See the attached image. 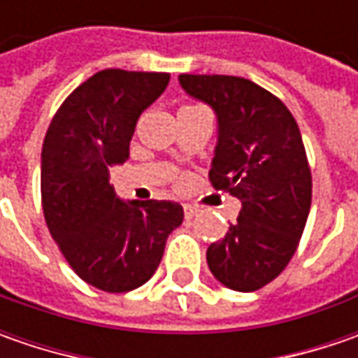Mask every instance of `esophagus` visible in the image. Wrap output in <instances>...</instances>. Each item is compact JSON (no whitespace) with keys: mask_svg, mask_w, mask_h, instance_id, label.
I'll return each instance as SVG.
<instances>
[{"mask_svg":"<svg viewBox=\"0 0 358 358\" xmlns=\"http://www.w3.org/2000/svg\"><path fill=\"white\" fill-rule=\"evenodd\" d=\"M183 211H185V219H193L195 215L199 213V209H197V207H193V205H185V207H183Z\"/></svg>","mask_w":358,"mask_h":358,"instance_id":"obj_1","label":"esophagus"}]
</instances>
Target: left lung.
<instances>
[{"label":"left lung","instance_id":"left-lung-1","mask_svg":"<svg viewBox=\"0 0 358 358\" xmlns=\"http://www.w3.org/2000/svg\"><path fill=\"white\" fill-rule=\"evenodd\" d=\"M187 95L217 115L209 179L241 201L225 239L209 245L207 265L221 285L249 293L291 261L310 209V169L301 131L273 93L233 76H179Z\"/></svg>","mask_w":358,"mask_h":358}]
</instances>
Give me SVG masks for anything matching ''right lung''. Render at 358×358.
I'll return each instance as SVG.
<instances>
[{
	"label": "right lung",
	"instance_id": "add662e5",
	"mask_svg": "<svg viewBox=\"0 0 358 358\" xmlns=\"http://www.w3.org/2000/svg\"><path fill=\"white\" fill-rule=\"evenodd\" d=\"M167 85L169 73L99 71L63 101L43 141L49 233L77 275L107 293L149 281L169 233L183 223L179 203H125L109 183V169L129 159L137 119Z\"/></svg>",
	"mask_w": 358,
	"mask_h": 358
}]
</instances>
